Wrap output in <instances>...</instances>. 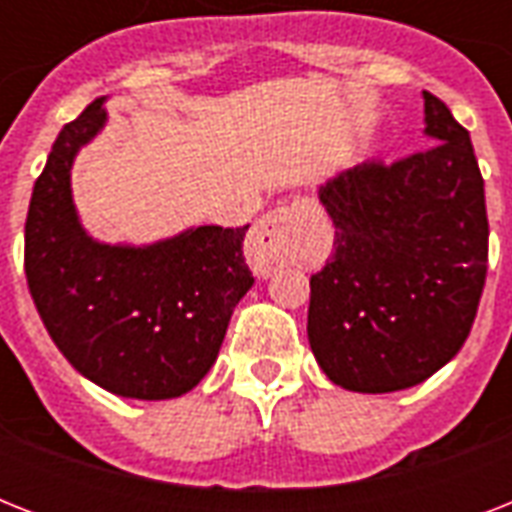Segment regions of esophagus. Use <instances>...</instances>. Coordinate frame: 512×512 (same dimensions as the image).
<instances>
[{
    "instance_id": "34e87169",
    "label": "esophagus",
    "mask_w": 512,
    "mask_h": 512,
    "mask_svg": "<svg viewBox=\"0 0 512 512\" xmlns=\"http://www.w3.org/2000/svg\"><path fill=\"white\" fill-rule=\"evenodd\" d=\"M305 209V199H295L292 204L281 209H273L265 217H260L255 228L249 231L247 239V260L257 276H271L279 265L289 257L295 247L297 228H300V215Z\"/></svg>"
}]
</instances>
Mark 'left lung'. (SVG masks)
I'll return each mask as SVG.
<instances>
[{
    "label": "left lung",
    "mask_w": 512,
    "mask_h": 512,
    "mask_svg": "<svg viewBox=\"0 0 512 512\" xmlns=\"http://www.w3.org/2000/svg\"><path fill=\"white\" fill-rule=\"evenodd\" d=\"M428 151L361 164L319 188L335 252L311 276L308 340L356 393L412 388L468 340L489 257L484 177L468 130L430 92Z\"/></svg>",
    "instance_id": "obj_1"
}]
</instances>
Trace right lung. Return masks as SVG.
<instances>
[{"label":"right lung","mask_w":512,"mask_h":512,"mask_svg":"<svg viewBox=\"0 0 512 512\" xmlns=\"http://www.w3.org/2000/svg\"><path fill=\"white\" fill-rule=\"evenodd\" d=\"M92 100L60 130L26 217L28 292L68 364L108 393L164 401L212 369L233 308L255 279L244 228L199 225L154 244L92 239L76 212V154L108 122Z\"/></svg>","instance_id":"right-lung-1"}]
</instances>
